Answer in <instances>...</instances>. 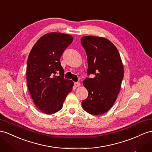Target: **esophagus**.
Masks as SVG:
<instances>
[{"label":"esophagus","mask_w":152,"mask_h":152,"mask_svg":"<svg viewBox=\"0 0 152 152\" xmlns=\"http://www.w3.org/2000/svg\"><path fill=\"white\" fill-rule=\"evenodd\" d=\"M74 85H75V87H80V82H75V83H74Z\"/></svg>","instance_id":"34e87169"}]
</instances>
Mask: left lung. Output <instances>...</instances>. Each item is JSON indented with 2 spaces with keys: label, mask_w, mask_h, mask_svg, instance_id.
Listing matches in <instances>:
<instances>
[{
  "label": "left lung",
  "mask_w": 152,
  "mask_h": 152,
  "mask_svg": "<svg viewBox=\"0 0 152 152\" xmlns=\"http://www.w3.org/2000/svg\"><path fill=\"white\" fill-rule=\"evenodd\" d=\"M86 51L87 76L83 81L88 97L81 104L85 111L99 115L109 110L115 103L124 77V68L118 49L103 37L85 36L81 38Z\"/></svg>",
  "instance_id": "8db88e82"
}]
</instances>
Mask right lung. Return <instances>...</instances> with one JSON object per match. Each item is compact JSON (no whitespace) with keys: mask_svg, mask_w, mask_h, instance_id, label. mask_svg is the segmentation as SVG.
<instances>
[{"mask_svg":"<svg viewBox=\"0 0 152 152\" xmlns=\"http://www.w3.org/2000/svg\"><path fill=\"white\" fill-rule=\"evenodd\" d=\"M72 41L73 37L69 34H45L36 42L29 54L27 84L35 105L45 114L59 111L72 90L73 81L64 78V70L60 61Z\"/></svg>","mask_w":152,"mask_h":152,"instance_id":"right-lung-1","label":"right lung"}]
</instances>
